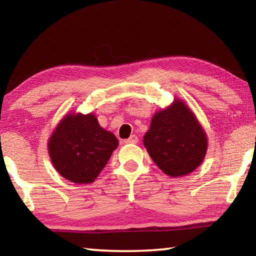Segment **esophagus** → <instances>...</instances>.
<instances>
[{
  "instance_id": "obj_1",
  "label": "esophagus",
  "mask_w": 256,
  "mask_h": 256,
  "mask_svg": "<svg viewBox=\"0 0 256 256\" xmlns=\"http://www.w3.org/2000/svg\"><path fill=\"white\" fill-rule=\"evenodd\" d=\"M138 136H134V134H133V136H130L128 138H126V140H125L124 141V144H138Z\"/></svg>"
}]
</instances>
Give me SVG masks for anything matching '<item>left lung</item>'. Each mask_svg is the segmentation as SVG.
Segmentation results:
<instances>
[{
	"label": "left lung",
	"mask_w": 256,
	"mask_h": 256,
	"mask_svg": "<svg viewBox=\"0 0 256 256\" xmlns=\"http://www.w3.org/2000/svg\"><path fill=\"white\" fill-rule=\"evenodd\" d=\"M144 144L151 159L170 177L196 170L206 157L208 138L194 112L180 99L154 112Z\"/></svg>",
	"instance_id": "1"
}]
</instances>
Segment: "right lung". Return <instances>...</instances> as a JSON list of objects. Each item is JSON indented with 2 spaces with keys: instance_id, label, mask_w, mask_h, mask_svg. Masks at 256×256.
I'll return each instance as SVG.
<instances>
[{
  "instance_id": "obj_1",
  "label": "right lung",
  "mask_w": 256,
  "mask_h": 256,
  "mask_svg": "<svg viewBox=\"0 0 256 256\" xmlns=\"http://www.w3.org/2000/svg\"><path fill=\"white\" fill-rule=\"evenodd\" d=\"M118 146V138L99 125L94 112H68L50 134L47 148L60 176L76 184H89Z\"/></svg>"
}]
</instances>
